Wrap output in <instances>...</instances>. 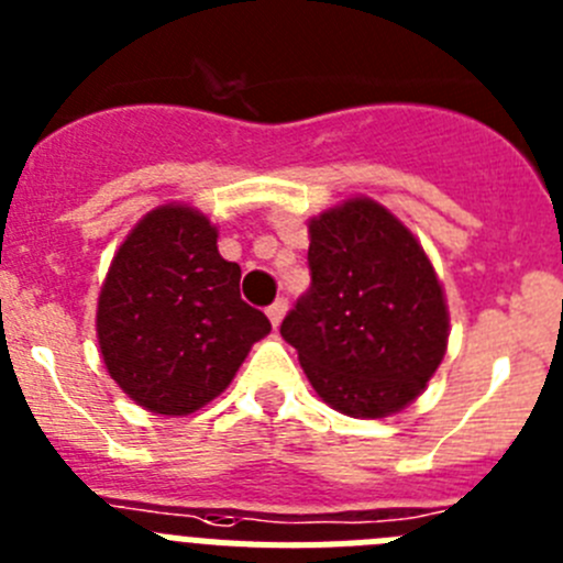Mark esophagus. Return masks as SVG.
Instances as JSON below:
<instances>
[{
    "instance_id": "1",
    "label": "esophagus",
    "mask_w": 563,
    "mask_h": 563,
    "mask_svg": "<svg viewBox=\"0 0 563 563\" xmlns=\"http://www.w3.org/2000/svg\"><path fill=\"white\" fill-rule=\"evenodd\" d=\"M286 311H288V302L286 300H283V297H280V300H275V302H272V306L269 308H266V313H269V319H272V325H280V322H283V317H286Z\"/></svg>"
}]
</instances>
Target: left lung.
I'll return each mask as SVG.
<instances>
[{
	"label": "left lung",
	"mask_w": 563,
	"mask_h": 563,
	"mask_svg": "<svg viewBox=\"0 0 563 563\" xmlns=\"http://www.w3.org/2000/svg\"><path fill=\"white\" fill-rule=\"evenodd\" d=\"M311 288L280 333L313 393L351 418L412 404L449 347L443 283L398 216L353 196L308 221Z\"/></svg>",
	"instance_id": "left-lung-1"
}]
</instances>
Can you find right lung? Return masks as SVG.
<instances>
[{
    "instance_id": "obj_1",
    "label": "right lung",
    "mask_w": 563,
    "mask_h": 563,
    "mask_svg": "<svg viewBox=\"0 0 563 563\" xmlns=\"http://www.w3.org/2000/svg\"><path fill=\"white\" fill-rule=\"evenodd\" d=\"M241 266L190 205H159L125 235L98 297V344L109 376L136 407L190 415L219 398L252 344L272 331L241 300Z\"/></svg>"
}]
</instances>
